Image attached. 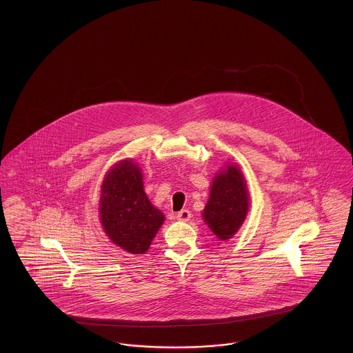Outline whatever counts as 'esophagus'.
I'll use <instances>...</instances> for the list:
<instances>
[{"label":"esophagus","mask_w":353,"mask_h":353,"mask_svg":"<svg viewBox=\"0 0 353 353\" xmlns=\"http://www.w3.org/2000/svg\"><path fill=\"white\" fill-rule=\"evenodd\" d=\"M192 217V214H190V212L189 210H181V212H179L177 214H176V219H179V221H183V222H186V221H189Z\"/></svg>","instance_id":"esophagus-1"}]
</instances>
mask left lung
I'll use <instances>...</instances> for the list:
<instances>
[{
  "label": "left lung",
  "mask_w": 353,
  "mask_h": 353,
  "mask_svg": "<svg viewBox=\"0 0 353 353\" xmlns=\"http://www.w3.org/2000/svg\"><path fill=\"white\" fill-rule=\"evenodd\" d=\"M213 179L209 201L202 217L221 241L230 239L239 230L249 210V192L236 165H225Z\"/></svg>",
  "instance_id": "1"
}]
</instances>
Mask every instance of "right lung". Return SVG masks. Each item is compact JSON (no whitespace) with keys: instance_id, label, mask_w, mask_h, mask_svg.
<instances>
[{"instance_id":"1","label":"right lung","mask_w":353,"mask_h":353,"mask_svg":"<svg viewBox=\"0 0 353 353\" xmlns=\"http://www.w3.org/2000/svg\"><path fill=\"white\" fill-rule=\"evenodd\" d=\"M99 216L107 236L131 254H144L164 222V214L148 200L141 169L121 160L110 169L101 184Z\"/></svg>"}]
</instances>
